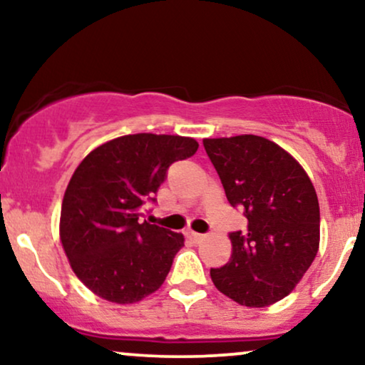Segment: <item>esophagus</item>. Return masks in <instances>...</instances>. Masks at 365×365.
I'll use <instances>...</instances> for the list:
<instances>
[{
  "instance_id": "esophagus-1",
  "label": "esophagus",
  "mask_w": 365,
  "mask_h": 365,
  "mask_svg": "<svg viewBox=\"0 0 365 365\" xmlns=\"http://www.w3.org/2000/svg\"><path fill=\"white\" fill-rule=\"evenodd\" d=\"M186 236H187L189 239H191L192 242H196V244L202 242L204 239H206V236H204V234H199V232H194V231H187Z\"/></svg>"
}]
</instances>
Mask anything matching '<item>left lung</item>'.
Instances as JSON below:
<instances>
[{
    "label": "left lung",
    "instance_id": "8db88e82",
    "mask_svg": "<svg viewBox=\"0 0 365 365\" xmlns=\"http://www.w3.org/2000/svg\"><path fill=\"white\" fill-rule=\"evenodd\" d=\"M231 206L247 231L231 232V259L211 269L217 291L246 307L289 296L319 251L321 214L304 168L279 144L254 134L202 139Z\"/></svg>",
    "mask_w": 365,
    "mask_h": 365
}]
</instances>
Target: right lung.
Returning <instances> with one entry per match:
<instances>
[{
    "label": "right lung",
    "instance_id": "add662e5",
    "mask_svg": "<svg viewBox=\"0 0 365 365\" xmlns=\"http://www.w3.org/2000/svg\"><path fill=\"white\" fill-rule=\"evenodd\" d=\"M197 148L192 138L138 133L94 148L79 163L63 197L59 239L74 274L98 297L133 304L166 281L184 236L139 217L156 201L168 168Z\"/></svg>",
    "mask_w": 365,
    "mask_h": 365
}]
</instances>
